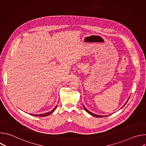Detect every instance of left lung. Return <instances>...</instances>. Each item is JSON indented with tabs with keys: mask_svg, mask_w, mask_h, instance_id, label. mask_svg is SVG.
Wrapping results in <instances>:
<instances>
[{
	"mask_svg": "<svg viewBox=\"0 0 146 146\" xmlns=\"http://www.w3.org/2000/svg\"><path fill=\"white\" fill-rule=\"evenodd\" d=\"M129 97L128 98V100H127V102L125 103V104L123 105V106H122V107L121 108V109H122V108H123L124 107V106L126 105L127 104V103L128 102V100H129ZM84 110L88 113V114H90V115H92V116H94V117H106V116H108V115H97V114H94V113H91V111H90L89 110H88L87 109H86V108L85 107V106H84Z\"/></svg>",
	"mask_w": 146,
	"mask_h": 146,
	"instance_id": "8db88e82",
	"label": "left lung"
}]
</instances>
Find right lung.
I'll return each mask as SVG.
<instances>
[{
  "mask_svg": "<svg viewBox=\"0 0 146 146\" xmlns=\"http://www.w3.org/2000/svg\"><path fill=\"white\" fill-rule=\"evenodd\" d=\"M56 108H57V105L55 107V108L54 109H52L50 112H48V113H44V114H30L32 115H33V116H36V117H46V116L49 115L51 114H52L56 110Z\"/></svg>",
  "mask_w": 146,
  "mask_h": 146,
  "instance_id": "1",
  "label": "right lung"
}]
</instances>
